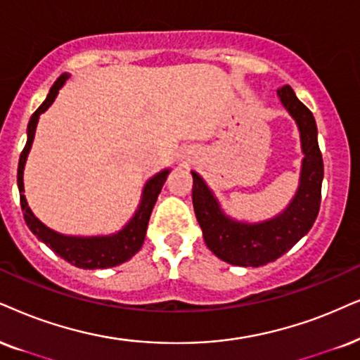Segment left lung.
<instances>
[{
  "mask_svg": "<svg viewBox=\"0 0 360 360\" xmlns=\"http://www.w3.org/2000/svg\"><path fill=\"white\" fill-rule=\"evenodd\" d=\"M277 96L297 124L304 154L297 191L279 214L259 222L234 219L224 212L206 181L191 171L194 212L204 243L209 251L233 266L261 267L276 261L311 231L319 214L324 165L317 143L316 120L290 86L277 89Z\"/></svg>",
  "mask_w": 360,
  "mask_h": 360,
  "instance_id": "obj_1",
  "label": "left lung"
}]
</instances>
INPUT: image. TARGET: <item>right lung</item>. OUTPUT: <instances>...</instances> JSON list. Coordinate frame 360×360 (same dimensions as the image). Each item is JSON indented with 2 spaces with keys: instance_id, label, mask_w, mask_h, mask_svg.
Masks as SVG:
<instances>
[{
  "instance_id": "1",
  "label": "right lung",
  "mask_w": 360,
  "mask_h": 360,
  "mask_svg": "<svg viewBox=\"0 0 360 360\" xmlns=\"http://www.w3.org/2000/svg\"><path fill=\"white\" fill-rule=\"evenodd\" d=\"M70 76L71 75H68V72H63L59 76L56 83L49 89L44 103L36 109L28 122V141H26V146L20 156V165H18V189H20L21 209L31 233L39 240H43L48 248H51L65 261L76 267H81V269H108V267L120 266V264L129 261L143 248L153 207L158 201V195L161 193L171 169H162L156 172L153 177H149L146 184H144L143 193H141L139 206L134 211L133 217L116 233L101 236H68L56 233V231L49 229L46 224H43L31 211L28 201H26V195L22 194L25 193L22 174H25L26 159H28L31 146H33L39 116L54 103L59 89L65 86Z\"/></svg>"
}]
</instances>
